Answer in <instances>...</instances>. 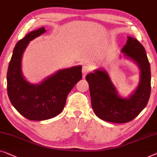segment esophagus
I'll use <instances>...</instances> for the list:
<instances>
[{
  "instance_id": "esophagus-1",
  "label": "esophagus",
  "mask_w": 157,
  "mask_h": 157,
  "mask_svg": "<svg viewBox=\"0 0 157 157\" xmlns=\"http://www.w3.org/2000/svg\"><path fill=\"white\" fill-rule=\"evenodd\" d=\"M91 71V67L88 65H84L82 67V72L83 78H85V75L87 73H89Z\"/></svg>"
}]
</instances>
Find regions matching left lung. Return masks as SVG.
Segmentation results:
<instances>
[{
    "mask_svg": "<svg viewBox=\"0 0 157 157\" xmlns=\"http://www.w3.org/2000/svg\"><path fill=\"white\" fill-rule=\"evenodd\" d=\"M121 52L138 66L140 72L138 85L129 97L120 96L106 70L97 69L86 76L94 112L101 120L115 123H128L138 116L151 93L150 65L144 46L136 39L128 36Z\"/></svg>",
    "mask_w": 157,
    "mask_h": 157,
    "instance_id": "obj_1",
    "label": "left lung"
}]
</instances>
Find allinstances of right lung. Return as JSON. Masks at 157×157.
Wrapping results in <instances>:
<instances>
[{"instance_id": "obj_1", "label": "right lung", "mask_w": 157, "mask_h": 157, "mask_svg": "<svg viewBox=\"0 0 157 157\" xmlns=\"http://www.w3.org/2000/svg\"><path fill=\"white\" fill-rule=\"evenodd\" d=\"M44 27L27 34L14 48L7 73V90L15 109L32 121H44L63 110L67 96L82 78V66L59 70L39 84H32L23 76L22 58L29 41L45 33Z\"/></svg>"}]
</instances>
